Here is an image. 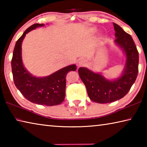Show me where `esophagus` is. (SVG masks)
I'll list each match as a JSON object with an SVG mask.
<instances>
[{
  "instance_id": "1",
  "label": "esophagus",
  "mask_w": 147,
  "mask_h": 147,
  "mask_svg": "<svg viewBox=\"0 0 147 147\" xmlns=\"http://www.w3.org/2000/svg\"><path fill=\"white\" fill-rule=\"evenodd\" d=\"M86 63V61L84 60V59H78V61H77V65L78 67H81L84 65V64Z\"/></svg>"
}]
</instances>
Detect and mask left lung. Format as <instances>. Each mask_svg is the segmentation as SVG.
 I'll list each match as a JSON object with an SVG mask.
<instances>
[{
	"label": "left lung",
	"instance_id": "1",
	"mask_svg": "<svg viewBox=\"0 0 147 147\" xmlns=\"http://www.w3.org/2000/svg\"><path fill=\"white\" fill-rule=\"evenodd\" d=\"M115 43L123 50L126 57L125 66L121 76L109 80L99 73L86 67H80L78 74L85 84L89 97L95 102H112L122 98L130 91L138 74L139 53L130 34L113 23Z\"/></svg>",
	"mask_w": 147,
	"mask_h": 147
}]
</instances>
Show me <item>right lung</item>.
Here are the masks:
<instances>
[{
    "label": "right lung",
    "instance_id": "obj_1",
    "mask_svg": "<svg viewBox=\"0 0 147 147\" xmlns=\"http://www.w3.org/2000/svg\"><path fill=\"white\" fill-rule=\"evenodd\" d=\"M44 24H34L27 28L17 41L11 59V69L14 84L21 94L31 102L48 106H56L64 100L65 96L66 76L75 71L76 66L71 65L51 75L37 78L24 68L21 56L22 42L26 34Z\"/></svg>",
    "mask_w": 147,
    "mask_h": 147
}]
</instances>
